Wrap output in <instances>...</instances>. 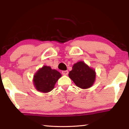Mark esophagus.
Wrapping results in <instances>:
<instances>
[{"mask_svg": "<svg viewBox=\"0 0 129 129\" xmlns=\"http://www.w3.org/2000/svg\"><path fill=\"white\" fill-rule=\"evenodd\" d=\"M62 74L63 75H67L68 74V71H62Z\"/></svg>", "mask_w": 129, "mask_h": 129, "instance_id": "obj_1", "label": "esophagus"}]
</instances>
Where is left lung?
<instances>
[{
  "label": "left lung",
  "instance_id": "obj_1",
  "mask_svg": "<svg viewBox=\"0 0 129 129\" xmlns=\"http://www.w3.org/2000/svg\"><path fill=\"white\" fill-rule=\"evenodd\" d=\"M69 77L77 86L88 89L95 81V72L84 61H78L73 65L72 70L69 73Z\"/></svg>",
  "mask_w": 129,
  "mask_h": 129
}]
</instances>
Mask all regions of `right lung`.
<instances>
[{
    "mask_svg": "<svg viewBox=\"0 0 129 129\" xmlns=\"http://www.w3.org/2000/svg\"><path fill=\"white\" fill-rule=\"evenodd\" d=\"M61 77L60 72L48 66L39 69L34 76V84L37 90L48 93L53 90L57 80Z\"/></svg>",
    "mask_w": 129,
    "mask_h": 129,
    "instance_id": "right-lung-1",
    "label": "right lung"
}]
</instances>
